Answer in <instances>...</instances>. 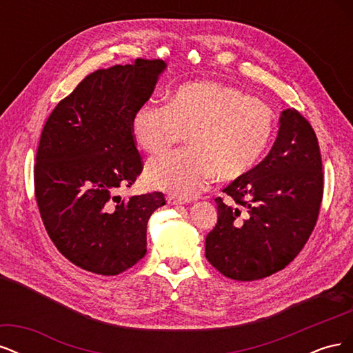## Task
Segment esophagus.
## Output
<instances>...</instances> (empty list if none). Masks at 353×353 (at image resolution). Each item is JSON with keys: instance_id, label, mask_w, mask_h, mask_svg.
Returning a JSON list of instances; mask_svg holds the SVG:
<instances>
[{"instance_id": "1", "label": "esophagus", "mask_w": 353, "mask_h": 353, "mask_svg": "<svg viewBox=\"0 0 353 353\" xmlns=\"http://www.w3.org/2000/svg\"><path fill=\"white\" fill-rule=\"evenodd\" d=\"M166 201H168V205H170V206H181V205H184V200L176 199V197H174V196H168V197H166Z\"/></svg>"}]
</instances>
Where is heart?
I'll list each match as a JSON object with an SVG mask.
<instances>
[{
	"label": "heart",
	"mask_w": 353,
	"mask_h": 353,
	"mask_svg": "<svg viewBox=\"0 0 353 353\" xmlns=\"http://www.w3.org/2000/svg\"><path fill=\"white\" fill-rule=\"evenodd\" d=\"M131 128L152 156L166 154L188 134L190 147L153 162L147 181L174 197L194 199L215 178L239 179L261 162L274 140L275 116L240 90L193 82L179 87L168 104H141Z\"/></svg>",
	"instance_id": "1"
}]
</instances>
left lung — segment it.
<instances>
[{"instance_id":"1","label":"left lung","mask_w":353,"mask_h":353,"mask_svg":"<svg viewBox=\"0 0 353 353\" xmlns=\"http://www.w3.org/2000/svg\"><path fill=\"white\" fill-rule=\"evenodd\" d=\"M223 193L234 203L215 199L218 222L206 237L208 261L237 281L285 268L314 231L323 200V162L311 123L294 109L284 110L268 156Z\"/></svg>"}]
</instances>
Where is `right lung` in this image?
I'll list each match as a JSON object with an SVG mask.
<instances>
[{
	"label": "right lung",
	"mask_w": 353,
	"mask_h": 353,
	"mask_svg": "<svg viewBox=\"0 0 353 353\" xmlns=\"http://www.w3.org/2000/svg\"><path fill=\"white\" fill-rule=\"evenodd\" d=\"M163 60L95 70L47 119L37 152L35 197L59 252L82 270L117 275L147 252V222L165 205L159 191L123 199L141 174L132 117L154 91Z\"/></svg>",
	"instance_id": "right-lung-1"
}]
</instances>
